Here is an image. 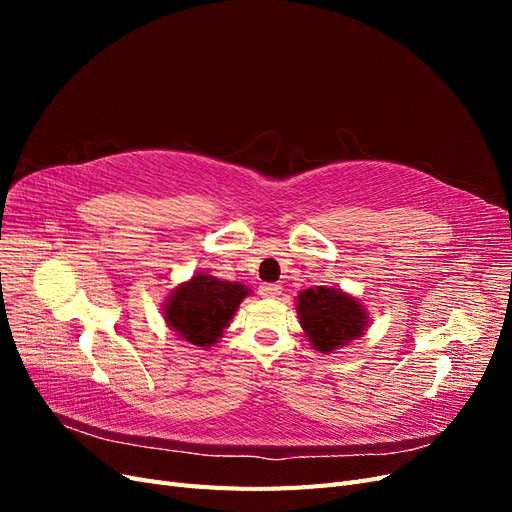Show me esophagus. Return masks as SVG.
Listing matches in <instances>:
<instances>
[{
	"label": "esophagus",
	"instance_id": "obj_1",
	"mask_svg": "<svg viewBox=\"0 0 512 512\" xmlns=\"http://www.w3.org/2000/svg\"><path fill=\"white\" fill-rule=\"evenodd\" d=\"M260 294H262V297H267V299H275V297H280V294H282V286L280 284H262Z\"/></svg>",
	"mask_w": 512,
	"mask_h": 512
}]
</instances>
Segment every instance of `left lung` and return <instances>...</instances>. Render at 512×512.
Masks as SVG:
<instances>
[{
    "label": "left lung",
    "mask_w": 512,
    "mask_h": 512,
    "mask_svg": "<svg viewBox=\"0 0 512 512\" xmlns=\"http://www.w3.org/2000/svg\"><path fill=\"white\" fill-rule=\"evenodd\" d=\"M299 318L309 342L320 352L346 346L365 331V312L348 294L333 288H309L299 294Z\"/></svg>",
    "instance_id": "1"
}]
</instances>
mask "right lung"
I'll return each mask as SVG.
<instances>
[{"instance_id": "right-lung-1", "label": "right lung", "mask_w": 512, "mask_h": 512, "mask_svg": "<svg viewBox=\"0 0 512 512\" xmlns=\"http://www.w3.org/2000/svg\"><path fill=\"white\" fill-rule=\"evenodd\" d=\"M250 292L243 284L196 275L175 290L166 303V322L196 346H211L222 337L232 314Z\"/></svg>"}]
</instances>
